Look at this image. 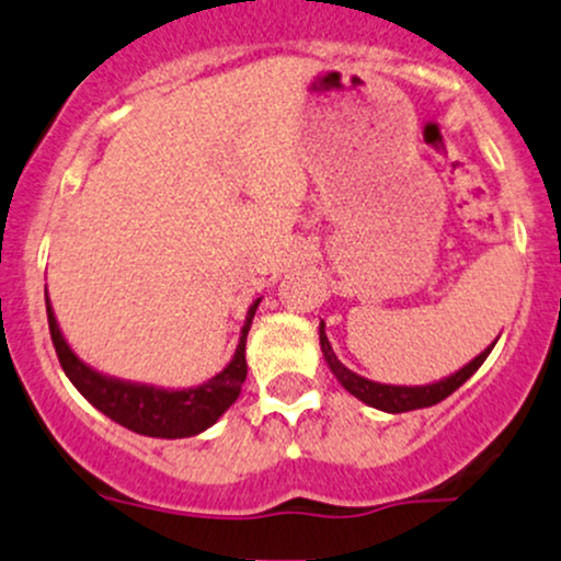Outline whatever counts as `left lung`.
Wrapping results in <instances>:
<instances>
[{
    "instance_id": "1",
    "label": "left lung",
    "mask_w": 561,
    "mask_h": 561,
    "mask_svg": "<svg viewBox=\"0 0 561 561\" xmlns=\"http://www.w3.org/2000/svg\"><path fill=\"white\" fill-rule=\"evenodd\" d=\"M496 341H493V344L485 348V352H480L476 359L467 362L462 370L451 373L449 378H440V380H436V383H427V386H388V383H375V380H367V378H362V375L348 370L344 362L335 357L331 341H328V335H325V325L320 322L322 357H325L328 367H331V373L335 375V380H339V383L344 386L346 391L352 393V397L365 401L367 407H375V410L391 412V414L423 410V407H433V404H438V401H444L446 397H451V393L457 391V388L462 386L465 380H470L472 375L478 373V367L483 365L485 357H489L491 348L496 346Z\"/></svg>"
}]
</instances>
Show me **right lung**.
<instances>
[{"mask_svg":"<svg viewBox=\"0 0 561 561\" xmlns=\"http://www.w3.org/2000/svg\"><path fill=\"white\" fill-rule=\"evenodd\" d=\"M44 296L51 344H55V352L65 375H68L70 383L81 391V397L89 404H94L99 412L107 414L117 425L151 438H191L199 436L207 427H213L228 412V407L239 399L243 380H247V335L262 299H256L249 307L233 359L215 378H209L207 383L175 391V388H160L112 378V375H104L94 370L91 365H85L72 352L68 341H65L62 331H59L46 288Z\"/></svg>","mask_w":561,"mask_h":561,"instance_id":"1","label":"right lung"}]
</instances>
